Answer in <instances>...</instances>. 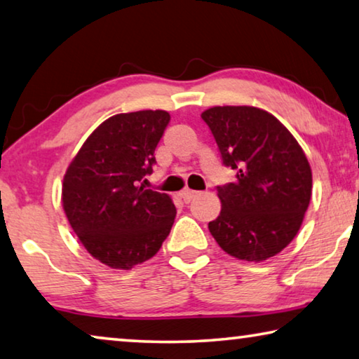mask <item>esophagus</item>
<instances>
[{"mask_svg":"<svg viewBox=\"0 0 359 359\" xmlns=\"http://www.w3.org/2000/svg\"><path fill=\"white\" fill-rule=\"evenodd\" d=\"M198 195H200V191H195V190H190V189H187V190H184V191L180 193L182 200H184L185 203H190L193 198H196Z\"/></svg>","mask_w":359,"mask_h":359,"instance_id":"esophagus-1","label":"esophagus"}]
</instances>
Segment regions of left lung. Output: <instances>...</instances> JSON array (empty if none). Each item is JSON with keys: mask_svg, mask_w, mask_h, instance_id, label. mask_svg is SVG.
<instances>
[{"mask_svg": "<svg viewBox=\"0 0 359 359\" xmlns=\"http://www.w3.org/2000/svg\"><path fill=\"white\" fill-rule=\"evenodd\" d=\"M236 180L217 187L222 203L209 231L231 257L262 262L300 230L311 200V168L302 147L271 113L248 105L201 113Z\"/></svg>", "mask_w": 359, "mask_h": 359, "instance_id": "obj_1", "label": "left lung"}]
</instances>
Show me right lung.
I'll return each instance as SVG.
<instances>
[{
    "instance_id": "obj_1",
    "label": "right lung",
    "mask_w": 359,
    "mask_h": 359,
    "mask_svg": "<svg viewBox=\"0 0 359 359\" xmlns=\"http://www.w3.org/2000/svg\"><path fill=\"white\" fill-rule=\"evenodd\" d=\"M169 119L164 110L110 116L67 168V219L86 251L110 269L130 270L151 259L174 224L172 198L140 184L156 163L155 149Z\"/></svg>"
}]
</instances>
